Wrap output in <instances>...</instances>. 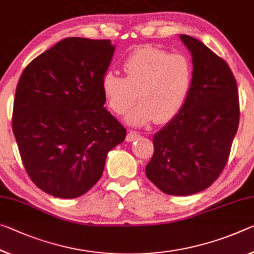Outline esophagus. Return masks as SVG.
I'll use <instances>...</instances> for the list:
<instances>
[{
    "instance_id": "obj_1",
    "label": "esophagus",
    "mask_w": 254,
    "mask_h": 254,
    "mask_svg": "<svg viewBox=\"0 0 254 254\" xmlns=\"http://www.w3.org/2000/svg\"><path fill=\"white\" fill-rule=\"evenodd\" d=\"M140 136V134L138 133V132H135V131H130L127 133V141H128V142H131V141H134L135 139H138Z\"/></svg>"
}]
</instances>
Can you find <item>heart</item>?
Segmentation results:
<instances>
[{
	"label": "heart",
	"mask_w": 254,
	"mask_h": 254,
	"mask_svg": "<svg viewBox=\"0 0 254 254\" xmlns=\"http://www.w3.org/2000/svg\"><path fill=\"white\" fill-rule=\"evenodd\" d=\"M124 78L112 72L104 75L102 91L112 112L123 115L135 103L127 121L146 126L151 121L166 123L181 111L193 82L191 60L151 46L134 50L122 64Z\"/></svg>",
	"instance_id": "heart-1"
}]
</instances>
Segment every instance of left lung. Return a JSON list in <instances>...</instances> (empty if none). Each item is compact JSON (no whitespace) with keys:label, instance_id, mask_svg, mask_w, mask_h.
<instances>
[{"label":"left lung","instance_id":"obj_1","mask_svg":"<svg viewBox=\"0 0 254 254\" xmlns=\"http://www.w3.org/2000/svg\"><path fill=\"white\" fill-rule=\"evenodd\" d=\"M180 38L192 54V87L181 111L154 135L146 175L166 194L190 195L210 187L226 166L240 102L228 64L200 40Z\"/></svg>","mask_w":254,"mask_h":254}]
</instances>
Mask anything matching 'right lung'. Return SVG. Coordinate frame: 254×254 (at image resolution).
<instances>
[{"label": "right lung", "mask_w": 254, "mask_h": 254, "mask_svg": "<svg viewBox=\"0 0 254 254\" xmlns=\"http://www.w3.org/2000/svg\"><path fill=\"white\" fill-rule=\"evenodd\" d=\"M110 39L69 37L34 59L15 89L12 130L23 166L40 190L63 199L102 178L108 151L127 128L104 105Z\"/></svg>", "instance_id": "right-lung-1"}]
</instances>
